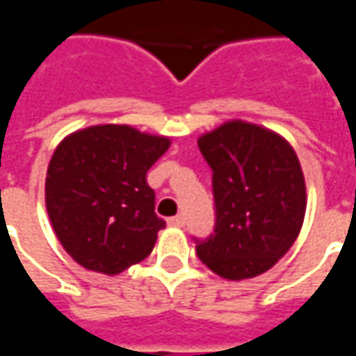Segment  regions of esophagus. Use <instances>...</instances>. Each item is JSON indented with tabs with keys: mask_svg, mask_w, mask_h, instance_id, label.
Here are the masks:
<instances>
[{
	"mask_svg": "<svg viewBox=\"0 0 356 356\" xmlns=\"http://www.w3.org/2000/svg\"><path fill=\"white\" fill-rule=\"evenodd\" d=\"M168 223L173 225V227H185V217L183 216H175L168 219Z\"/></svg>",
	"mask_w": 356,
	"mask_h": 356,
	"instance_id": "1",
	"label": "esophagus"
}]
</instances>
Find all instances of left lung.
<instances>
[{
	"label": "left lung",
	"mask_w": 356,
	"mask_h": 356,
	"mask_svg": "<svg viewBox=\"0 0 356 356\" xmlns=\"http://www.w3.org/2000/svg\"><path fill=\"white\" fill-rule=\"evenodd\" d=\"M211 168L216 227L196 254L216 275L254 278L298 238L305 217V179L293 148L276 133L227 122L198 139Z\"/></svg>",
	"instance_id": "8db88e82"
}]
</instances>
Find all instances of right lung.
<instances>
[{"label":"right lung","instance_id":"obj_1","mask_svg":"<svg viewBox=\"0 0 356 356\" xmlns=\"http://www.w3.org/2000/svg\"><path fill=\"white\" fill-rule=\"evenodd\" d=\"M170 139L129 125H93L68 135L45 179V204L57 238L74 261L118 275L143 261L165 221L154 213L147 171Z\"/></svg>","mask_w":356,"mask_h":356}]
</instances>
